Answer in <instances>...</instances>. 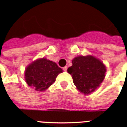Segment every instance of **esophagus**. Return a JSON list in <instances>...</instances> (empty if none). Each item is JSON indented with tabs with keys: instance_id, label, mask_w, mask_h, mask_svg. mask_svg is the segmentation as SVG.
I'll list each match as a JSON object with an SVG mask.
<instances>
[{
	"instance_id": "1",
	"label": "esophagus",
	"mask_w": 127,
	"mask_h": 127,
	"mask_svg": "<svg viewBox=\"0 0 127 127\" xmlns=\"http://www.w3.org/2000/svg\"><path fill=\"white\" fill-rule=\"evenodd\" d=\"M67 68H68V67H67V66H64L63 67V70L64 71H66V70H67Z\"/></svg>"
}]
</instances>
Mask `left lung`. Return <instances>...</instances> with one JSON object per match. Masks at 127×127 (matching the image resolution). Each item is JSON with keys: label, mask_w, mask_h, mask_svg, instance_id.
<instances>
[{"label": "left lung", "mask_w": 127, "mask_h": 127, "mask_svg": "<svg viewBox=\"0 0 127 127\" xmlns=\"http://www.w3.org/2000/svg\"><path fill=\"white\" fill-rule=\"evenodd\" d=\"M73 65L67 69L78 90L84 94L93 92L105 77L106 66L92 56H80L72 61Z\"/></svg>", "instance_id": "obj_1"}]
</instances>
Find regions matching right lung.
<instances>
[{
  "instance_id": "obj_1",
  "label": "right lung",
  "mask_w": 127,
  "mask_h": 127,
  "mask_svg": "<svg viewBox=\"0 0 127 127\" xmlns=\"http://www.w3.org/2000/svg\"><path fill=\"white\" fill-rule=\"evenodd\" d=\"M62 72V68L56 63L43 58L34 61L26 68L25 81L36 91H44L54 83L56 77Z\"/></svg>"
}]
</instances>
